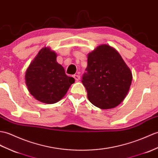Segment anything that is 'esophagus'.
Segmentation results:
<instances>
[{
	"mask_svg": "<svg viewBox=\"0 0 158 158\" xmlns=\"http://www.w3.org/2000/svg\"><path fill=\"white\" fill-rule=\"evenodd\" d=\"M73 77L76 80V81H78L80 79V76L78 75H73Z\"/></svg>",
	"mask_w": 158,
	"mask_h": 158,
	"instance_id": "obj_1",
	"label": "esophagus"
}]
</instances>
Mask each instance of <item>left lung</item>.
I'll use <instances>...</instances> for the list:
<instances>
[{"label": "left lung", "instance_id": "obj_1", "mask_svg": "<svg viewBox=\"0 0 158 158\" xmlns=\"http://www.w3.org/2000/svg\"><path fill=\"white\" fill-rule=\"evenodd\" d=\"M82 83L91 104L101 109L116 107L125 98L132 73L117 51L108 45L98 46L88 54Z\"/></svg>", "mask_w": 158, "mask_h": 158}]
</instances>
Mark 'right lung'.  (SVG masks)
Returning <instances> with one entry per match:
<instances>
[{
  "mask_svg": "<svg viewBox=\"0 0 158 158\" xmlns=\"http://www.w3.org/2000/svg\"><path fill=\"white\" fill-rule=\"evenodd\" d=\"M74 82V78L66 75L64 68L56 62V54L48 48L40 51L25 73L29 91L43 103L59 101Z\"/></svg>",
  "mask_w": 158,
  "mask_h": 158,
  "instance_id": "obj_1",
  "label": "right lung"
}]
</instances>
